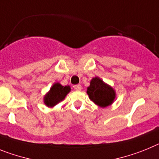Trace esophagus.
I'll return each instance as SVG.
<instances>
[{
    "instance_id": "1",
    "label": "esophagus",
    "mask_w": 159,
    "mask_h": 159,
    "mask_svg": "<svg viewBox=\"0 0 159 159\" xmlns=\"http://www.w3.org/2000/svg\"><path fill=\"white\" fill-rule=\"evenodd\" d=\"M74 89H76V90H81V85H79V84H78V85H74Z\"/></svg>"
}]
</instances>
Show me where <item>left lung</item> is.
<instances>
[{"mask_svg": "<svg viewBox=\"0 0 159 159\" xmlns=\"http://www.w3.org/2000/svg\"><path fill=\"white\" fill-rule=\"evenodd\" d=\"M87 94L91 101L103 108L112 104L116 97L114 89L98 77H95L90 81Z\"/></svg>", "mask_w": 159, "mask_h": 159, "instance_id": "obj_1", "label": "left lung"}]
</instances>
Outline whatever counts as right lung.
<instances>
[{"instance_id": "right-lung-1", "label": "right lung", "mask_w": 159, "mask_h": 159, "mask_svg": "<svg viewBox=\"0 0 159 159\" xmlns=\"http://www.w3.org/2000/svg\"><path fill=\"white\" fill-rule=\"evenodd\" d=\"M70 89H71L69 85L63 86L58 82L54 83L49 92L44 97V103L48 107L56 106L61 101L64 100L66 95L70 93Z\"/></svg>"}]
</instances>
